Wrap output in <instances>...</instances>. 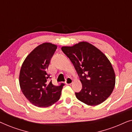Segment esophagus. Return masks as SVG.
Here are the masks:
<instances>
[{"label":"esophagus","mask_w":132,"mask_h":132,"mask_svg":"<svg viewBox=\"0 0 132 132\" xmlns=\"http://www.w3.org/2000/svg\"><path fill=\"white\" fill-rule=\"evenodd\" d=\"M65 84L66 85H71L72 84V83H73V80H72V79L71 77H68L66 79V80H65Z\"/></svg>","instance_id":"obj_1"}]
</instances>
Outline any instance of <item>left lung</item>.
Segmentation results:
<instances>
[{"mask_svg":"<svg viewBox=\"0 0 132 132\" xmlns=\"http://www.w3.org/2000/svg\"><path fill=\"white\" fill-rule=\"evenodd\" d=\"M61 50L73 63L82 85L76 96L88 106L104 102L112 93L115 74L111 62L103 52L93 44L81 41Z\"/></svg>","mask_w":132,"mask_h":132,"instance_id":"left-lung-1","label":"left lung"}]
</instances>
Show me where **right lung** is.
<instances>
[{
  "instance_id": "obj_1",
  "label": "right lung",
  "mask_w": 132,
  "mask_h": 132,
  "mask_svg": "<svg viewBox=\"0 0 132 132\" xmlns=\"http://www.w3.org/2000/svg\"><path fill=\"white\" fill-rule=\"evenodd\" d=\"M57 48L56 45L44 43L34 48L23 61L19 75V84L25 97L39 108H47L60 98L63 86L48 82L47 73L50 59Z\"/></svg>"
}]
</instances>
